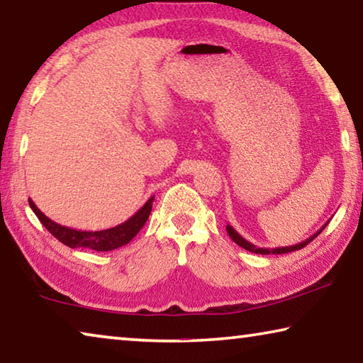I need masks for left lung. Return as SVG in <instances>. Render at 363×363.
Returning <instances> with one entry per match:
<instances>
[{
	"instance_id": "left-lung-1",
	"label": "left lung",
	"mask_w": 363,
	"mask_h": 363,
	"mask_svg": "<svg viewBox=\"0 0 363 363\" xmlns=\"http://www.w3.org/2000/svg\"><path fill=\"white\" fill-rule=\"evenodd\" d=\"M330 223V220H328ZM328 223H325L320 229H318L314 235H311L309 238H307V240H304V242H301V243H298V245H293V247H280V248H272V250H269V248H257V247H255L253 243H250L248 240H245V238L240 235V233H238L235 229H233L232 225H227L225 229H227V233H229V237L232 238L233 242H235L238 247H242V248H245V250H248V251H251V253H256V255H284V253H291V251H296V250H301V248H304L307 243H311L312 240H314V238L318 235V233H320L325 227L328 225Z\"/></svg>"
}]
</instances>
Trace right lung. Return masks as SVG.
I'll return each instance as SVG.
<instances>
[{
  "label": "right lung",
  "instance_id": "obj_1",
  "mask_svg": "<svg viewBox=\"0 0 363 363\" xmlns=\"http://www.w3.org/2000/svg\"><path fill=\"white\" fill-rule=\"evenodd\" d=\"M153 199H155V196H150V199L145 201V205L140 208L136 214H133L130 219L125 220V223L115 225L112 229L96 230V232L77 230V229H72V227L60 225L49 219L45 213H41L40 208L36 206L30 199H28V205L36 216H38L41 224L45 225L59 242L67 245V247L89 248L96 251H112L115 248L123 247V245L130 243L133 238L138 235V232L143 229L144 224L147 223V219L150 216Z\"/></svg>",
  "mask_w": 363,
  "mask_h": 363
}]
</instances>
